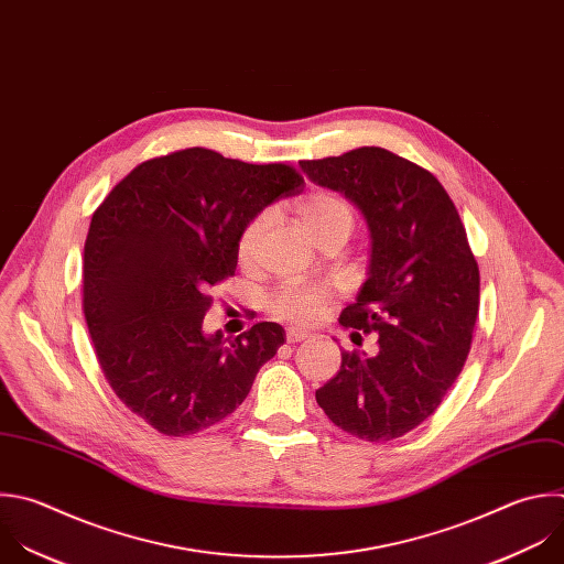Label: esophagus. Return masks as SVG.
<instances>
[{
	"instance_id": "1",
	"label": "esophagus",
	"mask_w": 564,
	"mask_h": 564,
	"mask_svg": "<svg viewBox=\"0 0 564 564\" xmlns=\"http://www.w3.org/2000/svg\"><path fill=\"white\" fill-rule=\"evenodd\" d=\"M307 336H310L307 332L296 329V327H290V329L285 332V340H288V343H299V340H305Z\"/></svg>"
}]
</instances>
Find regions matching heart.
Instances as JSON below:
<instances>
[{
  "mask_svg": "<svg viewBox=\"0 0 564 564\" xmlns=\"http://www.w3.org/2000/svg\"><path fill=\"white\" fill-rule=\"evenodd\" d=\"M294 210L301 226L310 232V237L316 243L338 232L349 235L354 226L349 206L334 193L312 191L296 202ZM268 219L270 215L261 213L241 230L237 241V259L241 265H250L254 261ZM329 301H332V292L323 285H283L270 296L268 307L281 321H288L294 325H307L321 318Z\"/></svg>",
  "mask_w": 564,
  "mask_h": 564,
  "instance_id": "heart-1",
  "label": "heart"
}]
</instances>
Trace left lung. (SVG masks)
Returning <instances> with one entry per match:
<instances>
[{
	"mask_svg": "<svg viewBox=\"0 0 564 564\" xmlns=\"http://www.w3.org/2000/svg\"><path fill=\"white\" fill-rule=\"evenodd\" d=\"M299 165L314 183L343 193L371 237L367 281L338 323L377 334L379 351H343L316 403L360 441L399 438L438 410L471 347L480 272L465 226L430 170L386 148L362 145Z\"/></svg>",
	"mask_w": 564,
	"mask_h": 564,
	"instance_id": "left-lung-1",
	"label": "left lung"
}]
</instances>
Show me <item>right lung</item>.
Masks as SVG:
<instances>
[{
	"instance_id": "add662e5",
	"label": "right lung",
	"mask_w": 564,
	"mask_h": 564,
	"mask_svg": "<svg viewBox=\"0 0 564 564\" xmlns=\"http://www.w3.org/2000/svg\"><path fill=\"white\" fill-rule=\"evenodd\" d=\"M288 163L185 148L139 163L95 210L84 246V314L117 399L165 436L232 414L285 340L257 323L226 345L206 336L208 290L237 270L241 230L303 191Z\"/></svg>"
}]
</instances>
